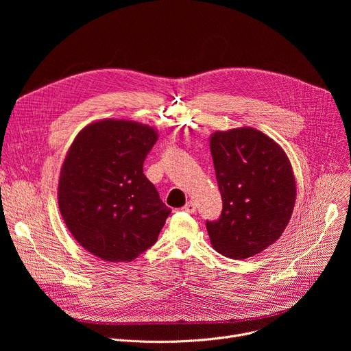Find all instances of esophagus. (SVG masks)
Returning a JSON list of instances; mask_svg holds the SVG:
<instances>
[{
	"instance_id": "1",
	"label": "esophagus",
	"mask_w": 351,
	"mask_h": 351,
	"mask_svg": "<svg viewBox=\"0 0 351 351\" xmlns=\"http://www.w3.org/2000/svg\"><path fill=\"white\" fill-rule=\"evenodd\" d=\"M184 213H189V214H194L195 213V203L194 202H189L183 208H182Z\"/></svg>"
}]
</instances>
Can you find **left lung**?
Listing matches in <instances>:
<instances>
[{"label": "left lung", "instance_id": "8db88e82", "mask_svg": "<svg viewBox=\"0 0 351 351\" xmlns=\"http://www.w3.org/2000/svg\"><path fill=\"white\" fill-rule=\"evenodd\" d=\"M210 149L223 208L207 222L215 252L232 260L260 254L285 232L295 180L285 149L254 128L217 130Z\"/></svg>", "mask_w": 351, "mask_h": 351}]
</instances>
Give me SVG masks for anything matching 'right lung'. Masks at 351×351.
<instances>
[{"label":"right lung","mask_w":351,"mask_h":351,"mask_svg":"<svg viewBox=\"0 0 351 351\" xmlns=\"http://www.w3.org/2000/svg\"><path fill=\"white\" fill-rule=\"evenodd\" d=\"M156 128L98 119L71 144L58 180V207L76 241L97 258L130 263L152 247L171 208L143 173Z\"/></svg>","instance_id":"1"}]
</instances>
